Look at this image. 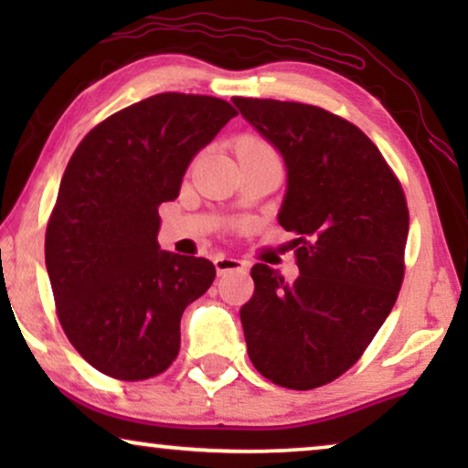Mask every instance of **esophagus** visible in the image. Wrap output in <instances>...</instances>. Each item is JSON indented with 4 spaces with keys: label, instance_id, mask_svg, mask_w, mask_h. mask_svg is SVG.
<instances>
[{
    "label": "esophagus",
    "instance_id": "esophagus-1",
    "mask_svg": "<svg viewBox=\"0 0 468 468\" xmlns=\"http://www.w3.org/2000/svg\"><path fill=\"white\" fill-rule=\"evenodd\" d=\"M215 268L219 274L234 272V271H247V261L228 258V255H219V258H215Z\"/></svg>",
    "mask_w": 468,
    "mask_h": 468
}]
</instances>
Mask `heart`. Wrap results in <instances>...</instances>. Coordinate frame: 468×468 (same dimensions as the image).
I'll return each instance as SVG.
<instances>
[{
	"label": "heart",
	"instance_id": "1",
	"mask_svg": "<svg viewBox=\"0 0 468 468\" xmlns=\"http://www.w3.org/2000/svg\"><path fill=\"white\" fill-rule=\"evenodd\" d=\"M240 149H245V151H271L264 143H260V140H253V138L245 140V143L240 144ZM240 149H239V151H240Z\"/></svg>",
	"mask_w": 468,
	"mask_h": 468
}]
</instances>
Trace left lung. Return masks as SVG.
<instances>
[{
	"label": "left lung",
	"mask_w": 468,
	"mask_h": 468,
	"mask_svg": "<svg viewBox=\"0 0 468 468\" xmlns=\"http://www.w3.org/2000/svg\"><path fill=\"white\" fill-rule=\"evenodd\" d=\"M283 157L279 223L296 232L298 279L255 264L240 309L247 351L266 379L313 389L354 367L402 285L409 210L379 149L354 123L298 101L234 98Z\"/></svg>",
	"instance_id": "1"
}]
</instances>
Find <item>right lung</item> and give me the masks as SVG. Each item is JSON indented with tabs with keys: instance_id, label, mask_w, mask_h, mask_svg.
<instances>
[{
	"instance_id": "1",
	"label": "right lung",
	"mask_w": 468,
	"mask_h": 468,
	"mask_svg": "<svg viewBox=\"0 0 468 468\" xmlns=\"http://www.w3.org/2000/svg\"><path fill=\"white\" fill-rule=\"evenodd\" d=\"M232 117L208 95H151L93 127L68 162L44 255L63 332L100 373L140 381L175 362L185 306L215 266L162 251L157 208Z\"/></svg>"
}]
</instances>
